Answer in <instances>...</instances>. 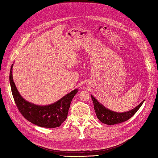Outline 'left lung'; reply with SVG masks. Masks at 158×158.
Segmentation results:
<instances>
[{
    "instance_id": "left-lung-1",
    "label": "left lung",
    "mask_w": 158,
    "mask_h": 158,
    "mask_svg": "<svg viewBox=\"0 0 158 158\" xmlns=\"http://www.w3.org/2000/svg\"><path fill=\"white\" fill-rule=\"evenodd\" d=\"M91 97L97 117L102 123L107 124V125H114V124L120 123L128 120L137 112V110L140 109V107L142 106L143 103L145 101L144 100L138 106L130 110H127V111L117 113L106 108L92 95H91Z\"/></svg>"
}]
</instances>
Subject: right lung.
Wrapping results in <instances>:
<instances>
[{
  "mask_svg": "<svg viewBox=\"0 0 158 158\" xmlns=\"http://www.w3.org/2000/svg\"><path fill=\"white\" fill-rule=\"evenodd\" d=\"M13 66V64L10 70L9 82L13 97L22 115L30 122L40 127L53 128L60 126L67 118L70 102L73 97L78 92V89L73 90L58 101L51 105H35L26 100L20 95L13 81L12 75Z\"/></svg>",
  "mask_w": 158,
  "mask_h": 158,
  "instance_id": "right-lung-1",
  "label": "right lung"
}]
</instances>
